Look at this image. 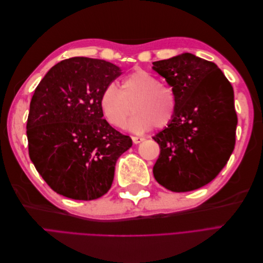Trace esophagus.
<instances>
[{"label":"esophagus","mask_w":263,"mask_h":263,"mask_svg":"<svg viewBox=\"0 0 263 263\" xmlns=\"http://www.w3.org/2000/svg\"><path fill=\"white\" fill-rule=\"evenodd\" d=\"M132 139H133V142L134 144H139V142H141L142 140H145V138L144 137H136V136H133L132 137Z\"/></svg>","instance_id":"esophagus-1"}]
</instances>
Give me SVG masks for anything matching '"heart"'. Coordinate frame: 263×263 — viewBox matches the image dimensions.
Wrapping results in <instances>:
<instances>
[{
	"instance_id": "1",
	"label": "heart",
	"mask_w": 263,
	"mask_h": 263,
	"mask_svg": "<svg viewBox=\"0 0 263 263\" xmlns=\"http://www.w3.org/2000/svg\"><path fill=\"white\" fill-rule=\"evenodd\" d=\"M178 95L173 87L161 81L149 71L136 68L121 82V89L106 85L101 94L100 106L105 119L114 127L125 126L132 109L135 112L127 127L134 132H144L151 126L163 128L178 112Z\"/></svg>"
}]
</instances>
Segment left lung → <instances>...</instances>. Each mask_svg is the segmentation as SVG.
<instances>
[{"label":"left lung","mask_w":263,"mask_h":263,"mask_svg":"<svg viewBox=\"0 0 263 263\" xmlns=\"http://www.w3.org/2000/svg\"><path fill=\"white\" fill-rule=\"evenodd\" d=\"M153 69L179 102L176 117L154 137L160 147L154 177L172 192L200 189L218 176L234 151V89L214 62L192 53L155 61Z\"/></svg>","instance_id":"left-lung-1"}]
</instances>
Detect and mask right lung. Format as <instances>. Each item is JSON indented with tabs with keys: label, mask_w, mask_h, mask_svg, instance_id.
I'll return each instance as SVG.
<instances>
[{
	"label": "right lung",
	"mask_w": 263,
	"mask_h": 263,
	"mask_svg": "<svg viewBox=\"0 0 263 263\" xmlns=\"http://www.w3.org/2000/svg\"><path fill=\"white\" fill-rule=\"evenodd\" d=\"M119 76L113 63L73 57L54 65L37 85L26 125L28 154L55 193L92 201L112 186L117 159L133 141L103 119L100 99Z\"/></svg>",
	"instance_id": "1"
}]
</instances>
